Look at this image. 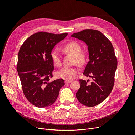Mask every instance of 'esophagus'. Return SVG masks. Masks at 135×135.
<instances>
[{
	"instance_id": "esophagus-1",
	"label": "esophagus",
	"mask_w": 135,
	"mask_h": 135,
	"mask_svg": "<svg viewBox=\"0 0 135 135\" xmlns=\"http://www.w3.org/2000/svg\"><path fill=\"white\" fill-rule=\"evenodd\" d=\"M71 82V81H65V83H66V84H67V83H69Z\"/></svg>"
}]
</instances>
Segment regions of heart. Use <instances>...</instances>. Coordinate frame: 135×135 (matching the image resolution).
Segmentation results:
<instances>
[{
	"label": "heart",
	"mask_w": 135,
	"mask_h": 135,
	"mask_svg": "<svg viewBox=\"0 0 135 135\" xmlns=\"http://www.w3.org/2000/svg\"><path fill=\"white\" fill-rule=\"evenodd\" d=\"M63 50L75 57V62L78 64L82 65L85 61V55L81 53V46L80 44L75 41H71L68 43L63 48ZM51 58L53 64L59 67L61 65V60L60 55L57 50H55L51 53ZM79 73L78 68L72 67H65L57 72V76L58 78L65 80L66 81H70Z\"/></svg>",
	"instance_id": "b5f03b06"
}]
</instances>
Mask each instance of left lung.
<instances>
[{
  "label": "left lung",
  "instance_id": "left-lung-1",
  "mask_svg": "<svg viewBox=\"0 0 135 135\" xmlns=\"http://www.w3.org/2000/svg\"><path fill=\"white\" fill-rule=\"evenodd\" d=\"M88 46L89 61L83 74L93 81L80 80V88L76 94L80 103L93 107L103 102L110 93L114 84L118 61L113 46L108 38L98 30L85 29L71 35Z\"/></svg>",
  "mask_w": 135,
  "mask_h": 135
}]
</instances>
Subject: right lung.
<instances>
[{
  "instance_id": "1",
  "label": "right lung",
  "mask_w": 135,
  "mask_h": 135,
  "mask_svg": "<svg viewBox=\"0 0 135 135\" xmlns=\"http://www.w3.org/2000/svg\"><path fill=\"white\" fill-rule=\"evenodd\" d=\"M67 35L35 33L27 38L19 50L16 69L22 90L28 100L37 107L52 105L65 85L62 79L51 82L49 80L53 77L52 51Z\"/></svg>"
}]
</instances>
